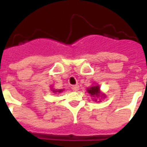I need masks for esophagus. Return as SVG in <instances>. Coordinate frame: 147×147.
Wrapping results in <instances>:
<instances>
[{
    "instance_id": "1",
    "label": "esophagus",
    "mask_w": 147,
    "mask_h": 147,
    "mask_svg": "<svg viewBox=\"0 0 147 147\" xmlns=\"http://www.w3.org/2000/svg\"><path fill=\"white\" fill-rule=\"evenodd\" d=\"M71 88H72V90L74 91H77V90H79L80 86H79V85H74V86H72Z\"/></svg>"
}]
</instances>
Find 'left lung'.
<instances>
[{
	"mask_svg": "<svg viewBox=\"0 0 147 147\" xmlns=\"http://www.w3.org/2000/svg\"><path fill=\"white\" fill-rule=\"evenodd\" d=\"M87 92L89 93L93 98L92 99L94 101V102H101V99L98 100V98H99L101 97L102 98H105L106 97V95L105 93H102L101 90H100L99 85H97V84H95L94 85H92L91 87H90L87 89Z\"/></svg>",
	"mask_w": 147,
	"mask_h": 147,
	"instance_id": "obj_1",
	"label": "left lung"
}]
</instances>
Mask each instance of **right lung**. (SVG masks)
Returning a JSON list of instances; mask_svg holds the SVG:
<instances>
[{
  "mask_svg": "<svg viewBox=\"0 0 147 147\" xmlns=\"http://www.w3.org/2000/svg\"><path fill=\"white\" fill-rule=\"evenodd\" d=\"M51 91H52L54 93H62V91H64V89L57 90V89H54V88H51Z\"/></svg>",
  "mask_w": 147,
  "mask_h": 147,
  "instance_id": "right-lung-1",
  "label": "right lung"
}]
</instances>
